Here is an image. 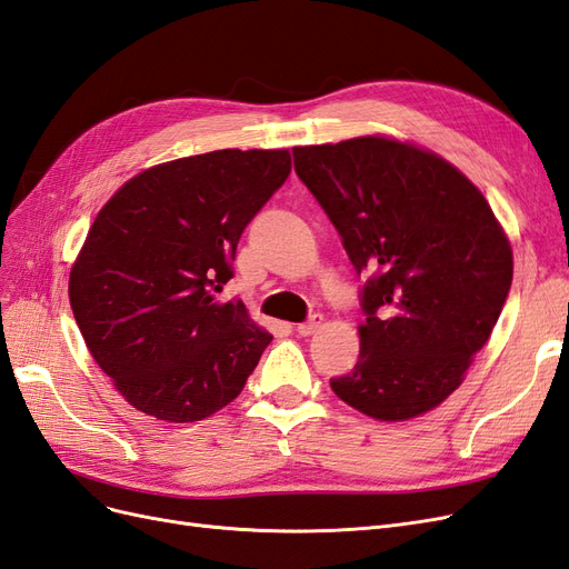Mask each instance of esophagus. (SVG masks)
<instances>
[{"mask_svg":"<svg viewBox=\"0 0 569 569\" xmlns=\"http://www.w3.org/2000/svg\"><path fill=\"white\" fill-rule=\"evenodd\" d=\"M320 325H322V318H320V316H311L306 322H301V325L297 327V332H299L301 337H311V335H316V332L320 330Z\"/></svg>","mask_w":569,"mask_h":569,"instance_id":"1","label":"esophagus"}]
</instances>
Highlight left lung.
<instances>
[{"mask_svg": "<svg viewBox=\"0 0 569 569\" xmlns=\"http://www.w3.org/2000/svg\"><path fill=\"white\" fill-rule=\"evenodd\" d=\"M295 170L337 228L366 320L343 403L408 420L458 389L512 282L508 237L479 189L432 151L387 137L295 147Z\"/></svg>", "mask_w": 569, "mask_h": 569, "instance_id": "obj_1", "label": "left lung"}]
</instances>
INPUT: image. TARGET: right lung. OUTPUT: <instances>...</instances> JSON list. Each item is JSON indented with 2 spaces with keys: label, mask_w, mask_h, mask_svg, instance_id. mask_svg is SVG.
<instances>
[{
  "label": "right lung",
  "mask_w": 569,
  "mask_h": 569,
  "mask_svg": "<svg viewBox=\"0 0 569 569\" xmlns=\"http://www.w3.org/2000/svg\"><path fill=\"white\" fill-rule=\"evenodd\" d=\"M289 170L287 149L199 153L128 180L94 218L68 295L97 366L137 410L197 422L244 389L272 335L216 295Z\"/></svg>",
  "instance_id": "obj_1"
}]
</instances>
